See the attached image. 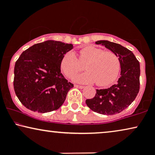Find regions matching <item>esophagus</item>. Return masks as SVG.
Returning <instances> with one entry per match:
<instances>
[{"instance_id": "esophagus-1", "label": "esophagus", "mask_w": 155, "mask_h": 155, "mask_svg": "<svg viewBox=\"0 0 155 155\" xmlns=\"http://www.w3.org/2000/svg\"><path fill=\"white\" fill-rule=\"evenodd\" d=\"M75 87H77V88H80V89H83L84 87V86H82V85H78V84H75L74 85Z\"/></svg>"}]
</instances>
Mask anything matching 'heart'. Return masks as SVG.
Returning a JSON list of instances; mask_svg holds the SVG:
<instances>
[{
  "label": "heart",
  "instance_id": "obj_1",
  "mask_svg": "<svg viewBox=\"0 0 155 155\" xmlns=\"http://www.w3.org/2000/svg\"><path fill=\"white\" fill-rule=\"evenodd\" d=\"M86 64L88 71L75 78L81 83L96 82L99 86H107L117 78L120 69L119 58L115 53L96 46H86L79 51L78 58L74 53L68 51L62 58L61 69L68 78H73Z\"/></svg>",
  "mask_w": 155,
  "mask_h": 155
}]
</instances>
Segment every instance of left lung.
Segmentation results:
<instances>
[{
  "mask_svg": "<svg viewBox=\"0 0 155 155\" xmlns=\"http://www.w3.org/2000/svg\"><path fill=\"white\" fill-rule=\"evenodd\" d=\"M115 53L120 63V77L111 87L97 90L92 99L86 100L91 110L104 115H114L126 109L140 90V63L133 53L120 44L106 40L96 41Z\"/></svg>",
  "mask_w": 155,
  "mask_h": 155,
  "instance_id": "left-lung-1",
  "label": "left lung"
}]
</instances>
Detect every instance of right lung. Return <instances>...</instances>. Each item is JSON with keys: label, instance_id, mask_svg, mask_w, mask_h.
Returning <instances> with one entry per match:
<instances>
[{"label": "right lung", "instance_id": "right-lung-1", "mask_svg": "<svg viewBox=\"0 0 155 155\" xmlns=\"http://www.w3.org/2000/svg\"><path fill=\"white\" fill-rule=\"evenodd\" d=\"M73 44L46 41L25 50L14 68L15 92L27 109L46 113L61 107L73 84L61 73L63 56Z\"/></svg>", "mask_w": 155, "mask_h": 155}]
</instances>
